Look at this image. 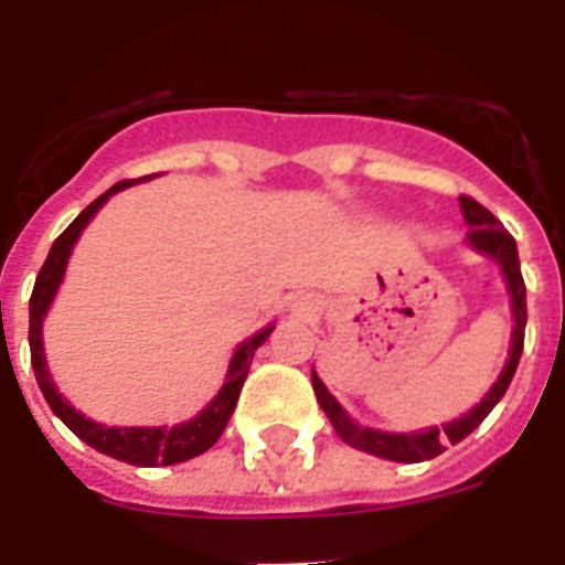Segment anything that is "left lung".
Segmentation results:
<instances>
[{
    "label": "left lung",
    "mask_w": 565,
    "mask_h": 565,
    "mask_svg": "<svg viewBox=\"0 0 565 565\" xmlns=\"http://www.w3.org/2000/svg\"><path fill=\"white\" fill-rule=\"evenodd\" d=\"M461 214L463 223L469 226L467 243L476 252L487 254L501 266L503 279H507L509 297H512V317H515V328H512V344H509V359L503 364L501 376L498 382L489 387L487 396L481 398V404H476L467 416L456 418V422L444 424V430L438 427H430V430L422 433H382L371 430V427H362V424L353 422L348 413L342 411V404L328 393V387L322 384V379L317 376V371H311L313 393H317L319 407L326 411V416L331 418L333 430L342 438L344 444H351L356 450L371 452V456L387 458V461L398 463H418V461H430V458L441 456L444 444H458L476 430L478 424L492 413L498 402L507 393L509 382L515 376L518 362H521L523 353V331H526V286H523L521 277V259H518V246L515 237L501 226V221H495V214L483 209L481 203L461 194Z\"/></svg>",
    "instance_id": "obj_1"
}]
</instances>
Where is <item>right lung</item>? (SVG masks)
Instances as JSON below:
<instances>
[{
	"instance_id": "right-lung-1",
	"label": "right lung",
	"mask_w": 565,
	"mask_h": 565,
	"mask_svg": "<svg viewBox=\"0 0 565 565\" xmlns=\"http://www.w3.org/2000/svg\"><path fill=\"white\" fill-rule=\"evenodd\" d=\"M154 178V174H147V178H138V181H121L115 183L113 189L96 198L89 203L76 221L70 223L62 234L56 237L53 248H50L47 259H44L42 271L36 277V286H33V294H30V362H33V373H36V382L42 387L44 398H47L50 411L56 413L70 430L76 433L84 444H89L93 450L104 452V456H113L118 461L135 463V467H167V463H181L189 461V458L201 456L212 447L217 438L226 430L228 418H232L234 407H237L239 391H243V382L248 376V367H252L254 351L259 344L266 342L268 333L274 331V326L263 328L259 333H254L252 339L239 344L234 351L232 362H228L226 382H223L221 393L212 398V402L203 407L194 418L183 424H174V427H107V424L89 422L87 416L70 407L67 398H62V393L56 391V384L47 373V362H44V344H42V322L44 313H47L50 302L56 297L58 286L64 279V268H67V259L73 254V246L76 239L82 237L84 226L93 221V214L109 201V194L121 192V189L132 186V183H141Z\"/></svg>"
}]
</instances>
